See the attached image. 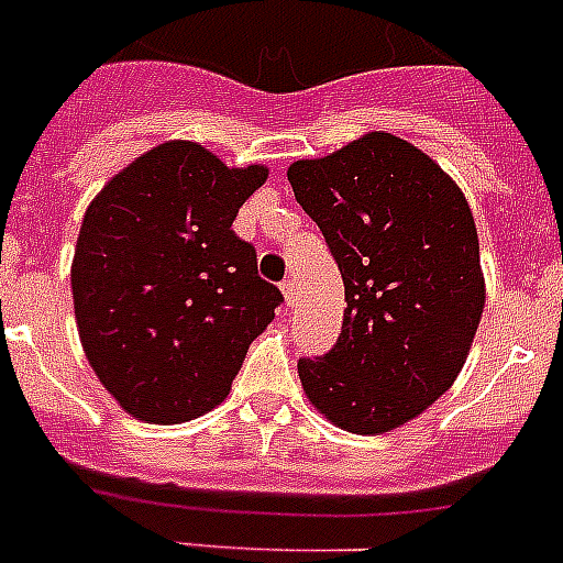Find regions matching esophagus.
Listing matches in <instances>:
<instances>
[{"label": "esophagus", "mask_w": 563, "mask_h": 563, "mask_svg": "<svg viewBox=\"0 0 563 563\" xmlns=\"http://www.w3.org/2000/svg\"><path fill=\"white\" fill-rule=\"evenodd\" d=\"M280 291H283V297H286V303L295 306V297H297V280H295V277H289V280H283L280 283Z\"/></svg>", "instance_id": "1"}]
</instances>
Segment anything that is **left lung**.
<instances>
[{"label": "left lung", "mask_w": 563, "mask_h": 563, "mask_svg": "<svg viewBox=\"0 0 563 563\" xmlns=\"http://www.w3.org/2000/svg\"><path fill=\"white\" fill-rule=\"evenodd\" d=\"M289 183L346 289L338 343L300 357V384L334 427L398 429L455 384L478 332L486 295L470 202L434 159L380 131L297 159Z\"/></svg>", "instance_id": "8db88e82"}]
</instances>
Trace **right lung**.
I'll use <instances>...</instances> for the list:
<instances>
[{"mask_svg":"<svg viewBox=\"0 0 563 563\" xmlns=\"http://www.w3.org/2000/svg\"><path fill=\"white\" fill-rule=\"evenodd\" d=\"M263 165L229 168L172 140L122 168L85 211L70 289L85 357L125 412L151 423L223 404L283 303L231 223Z\"/></svg>","mask_w":563,"mask_h":563,"instance_id":"obj_1","label":"right lung"}]
</instances>
